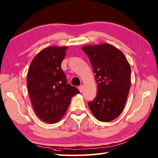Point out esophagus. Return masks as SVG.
I'll return each mask as SVG.
<instances>
[{
	"instance_id": "obj_1",
	"label": "esophagus",
	"mask_w": 158,
	"mask_h": 158,
	"mask_svg": "<svg viewBox=\"0 0 158 158\" xmlns=\"http://www.w3.org/2000/svg\"><path fill=\"white\" fill-rule=\"evenodd\" d=\"M79 90L80 92L82 93L83 90H84V85H79Z\"/></svg>"
}]
</instances>
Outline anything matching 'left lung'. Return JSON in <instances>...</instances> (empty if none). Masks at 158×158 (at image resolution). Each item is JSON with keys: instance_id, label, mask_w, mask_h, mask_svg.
Instances as JSON below:
<instances>
[{"instance_id": "obj_1", "label": "left lung", "mask_w": 158, "mask_h": 158, "mask_svg": "<svg viewBox=\"0 0 158 158\" xmlns=\"http://www.w3.org/2000/svg\"><path fill=\"white\" fill-rule=\"evenodd\" d=\"M82 50L89 57L98 84L97 96L89 102L98 121L109 122L119 116L131 85V68L125 55L109 44L88 45Z\"/></svg>"}]
</instances>
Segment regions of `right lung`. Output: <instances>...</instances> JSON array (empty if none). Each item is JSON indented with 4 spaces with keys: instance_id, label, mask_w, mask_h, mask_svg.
I'll use <instances>...</instances> for the list:
<instances>
[{
    "instance_id": "right-lung-1",
    "label": "right lung",
    "mask_w": 158,
    "mask_h": 158,
    "mask_svg": "<svg viewBox=\"0 0 158 158\" xmlns=\"http://www.w3.org/2000/svg\"><path fill=\"white\" fill-rule=\"evenodd\" d=\"M67 47H50L37 54L29 67L27 87L35 113L45 123H56L63 116L71 98L79 93L67 83L61 69Z\"/></svg>"
}]
</instances>
